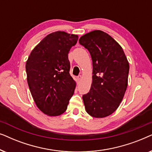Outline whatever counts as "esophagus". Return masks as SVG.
Returning <instances> with one entry per match:
<instances>
[{
	"mask_svg": "<svg viewBox=\"0 0 152 152\" xmlns=\"http://www.w3.org/2000/svg\"><path fill=\"white\" fill-rule=\"evenodd\" d=\"M77 80L79 81V82H80V81L82 79V75H79L77 77Z\"/></svg>",
	"mask_w": 152,
	"mask_h": 152,
	"instance_id": "obj_1",
	"label": "esophagus"
}]
</instances>
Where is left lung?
Wrapping results in <instances>:
<instances>
[{
	"label": "left lung",
	"instance_id": "obj_1",
	"mask_svg": "<svg viewBox=\"0 0 152 152\" xmlns=\"http://www.w3.org/2000/svg\"><path fill=\"white\" fill-rule=\"evenodd\" d=\"M79 42L91 54L93 82L82 98L89 115L101 118L109 116L119 107L127 88L129 65L122 47L103 31L83 35Z\"/></svg>",
	"mask_w": 152,
	"mask_h": 152
}]
</instances>
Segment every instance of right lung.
<instances>
[{
    "label": "right lung",
    "instance_id": "right-lung-1",
    "mask_svg": "<svg viewBox=\"0 0 152 152\" xmlns=\"http://www.w3.org/2000/svg\"><path fill=\"white\" fill-rule=\"evenodd\" d=\"M78 36L57 31L47 35L32 50L26 61L27 81L37 107L49 116L67 109L76 82L69 73L68 54Z\"/></svg>",
    "mask_w": 152,
    "mask_h": 152
}]
</instances>
